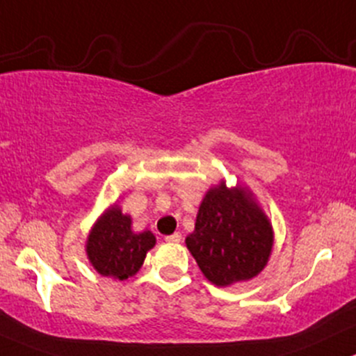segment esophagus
Returning <instances> with one entry per match:
<instances>
[{"label":"esophagus","instance_id":"obj_1","mask_svg":"<svg viewBox=\"0 0 356 356\" xmlns=\"http://www.w3.org/2000/svg\"><path fill=\"white\" fill-rule=\"evenodd\" d=\"M181 240H182L181 233H172V235L165 236V241H169V243H179Z\"/></svg>","mask_w":356,"mask_h":356}]
</instances>
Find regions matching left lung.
Segmentation results:
<instances>
[{
  "instance_id": "1",
  "label": "left lung",
  "mask_w": 356,
  "mask_h": 356,
  "mask_svg": "<svg viewBox=\"0 0 356 356\" xmlns=\"http://www.w3.org/2000/svg\"><path fill=\"white\" fill-rule=\"evenodd\" d=\"M206 279L218 287L250 280L267 265L273 247L268 218L245 187H211L186 238Z\"/></svg>"
}]
</instances>
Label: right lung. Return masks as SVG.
<instances>
[{
    "label": "right lung",
    "mask_w": 356,
    "mask_h": 356,
    "mask_svg": "<svg viewBox=\"0 0 356 356\" xmlns=\"http://www.w3.org/2000/svg\"><path fill=\"white\" fill-rule=\"evenodd\" d=\"M154 245V233L148 229L135 233L131 229V218L113 204L92 226L86 253L101 275L124 280L140 270L147 252Z\"/></svg>",
    "instance_id": "1"
}]
</instances>
